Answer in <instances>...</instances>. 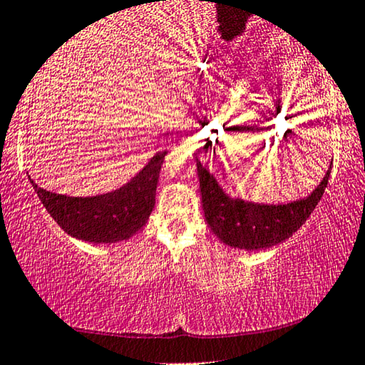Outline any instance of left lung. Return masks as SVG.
<instances>
[{
  "label": "left lung",
  "instance_id": "obj_1",
  "mask_svg": "<svg viewBox=\"0 0 365 365\" xmlns=\"http://www.w3.org/2000/svg\"><path fill=\"white\" fill-rule=\"evenodd\" d=\"M331 165L324 178L304 198L289 203H258L232 197L222 188L213 173L197 158L205 220L220 241L232 248L264 250L283 243L299 230L324 193L331 177Z\"/></svg>",
  "mask_w": 365,
  "mask_h": 365
}]
</instances>
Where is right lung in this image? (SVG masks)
I'll list each match as a JSON object with an SVG mask.
<instances>
[{"instance_id": "obj_1", "label": "right lung", "mask_w": 365, "mask_h": 365, "mask_svg": "<svg viewBox=\"0 0 365 365\" xmlns=\"http://www.w3.org/2000/svg\"><path fill=\"white\" fill-rule=\"evenodd\" d=\"M165 155L167 150L157 152L125 185L96 197L53 193L28 178L43 207L66 233L87 243L110 245L132 238L148 222Z\"/></svg>"}]
</instances>
